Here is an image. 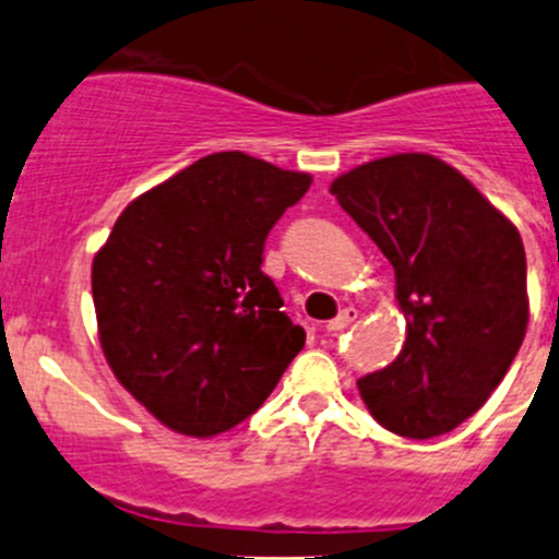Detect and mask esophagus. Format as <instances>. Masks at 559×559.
<instances>
[{"mask_svg":"<svg viewBox=\"0 0 559 559\" xmlns=\"http://www.w3.org/2000/svg\"><path fill=\"white\" fill-rule=\"evenodd\" d=\"M354 321H357V311H354V308H343V311L326 324V332H341L346 330V326H352Z\"/></svg>","mask_w":559,"mask_h":559,"instance_id":"34e87169","label":"esophagus"}]
</instances>
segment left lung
Masks as SVG:
<instances>
[{"instance_id":"1","label":"left lung","mask_w":559,"mask_h":559,"mask_svg":"<svg viewBox=\"0 0 559 559\" xmlns=\"http://www.w3.org/2000/svg\"><path fill=\"white\" fill-rule=\"evenodd\" d=\"M343 211L394 267L403 348L357 381L379 425L403 438L452 432L514 362L527 330L520 229L460 170L430 154H394L332 180Z\"/></svg>"}]
</instances>
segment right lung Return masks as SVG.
Wrapping results in <instances>:
<instances>
[{
    "label": "right lung",
    "mask_w": 559,
    "mask_h": 559,
    "mask_svg": "<svg viewBox=\"0 0 559 559\" xmlns=\"http://www.w3.org/2000/svg\"><path fill=\"white\" fill-rule=\"evenodd\" d=\"M311 180L243 151L202 156L129 202L94 257L107 365L170 430L240 425L306 346L262 251Z\"/></svg>",
    "instance_id": "add662e5"
}]
</instances>
